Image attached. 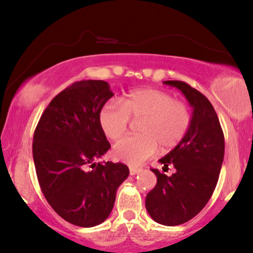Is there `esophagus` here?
<instances>
[{"label": "esophagus", "instance_id": "1", "mask_svg": "<svg viewBox=\"0 0 253 253\" xmlns=\"http://www.w3.org/2000/svg\"><path fill=\"white\" fill-rule=\"evenodd\" d=\"M129 171H130V174H131V175H135V174L140 173V171H141V169H140V168H135V167H130Z\"/></svg>", "mask_w": 253, "mask_h": 253}]
</instances>
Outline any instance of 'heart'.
I'll return each instance as SVG.
<instances>
[{"label":"heart","mask_w":253,"mask_h":253,"mask_svg":"<svg viewBox=\"0 0 253 253\" xmlns=\"http://www.w3.org/2000/svg\"><path fill=\"white\" fill-rule=\"evenodd\" d=\"M132 119H144L139 126L141 135L119 140L113 147L118 161L136 166L152 157L158 150L178 146L189 132L192 114L186 103L176 101L165 91L140 88L131 91L123 105L114 101L105 103L100 111V126L106 136L117 140L126 132Z\"/></svg>","instance_id":"b5f03b06"}]
</instances>
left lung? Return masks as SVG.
<instances>
[{
  "instance_id": "1",
  "label": "left lung",
  "mask_w": 253,
  "mask_h": 253,
  "mask_svg": "<svg viewBox=\"0 0 253 253\" xmlns=\"http://www.w3.org/2000/svg\"><path fill=\"white\" fill-rule=\"evenodd\" d=\"M163 84L181 91L192 109V122L183 141L160 160L170 176L151 169L157 184L146 196V210L155 222L174 226L186 223L207 205L219 178L224 158V134L212 103L196 88L179 80Z\"/></svg>"
}]
</instances>
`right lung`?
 Returning a JSON list of instances; mask_svg holds the SVG:
<instances>
[{
	"mask_svg": "<svg viewBox=\"0 0 253 253\" xmlns=\"http://www.w3.org/2000/svg\"><path fill=\"white\" fill-rule=\"evenodd\" d=\"M112 96L103 80L74 83L49 102L34 132L43 196L57 214L83 228L107 219L117 189L129 175L123 163L95 162L111 148L98 117Z\"/></svg>",
	"mask_w": 253,
	"mask_h": 253,
	"instance_id": "add662e5",
	"label": "right lung"
}]
</instances>
